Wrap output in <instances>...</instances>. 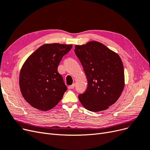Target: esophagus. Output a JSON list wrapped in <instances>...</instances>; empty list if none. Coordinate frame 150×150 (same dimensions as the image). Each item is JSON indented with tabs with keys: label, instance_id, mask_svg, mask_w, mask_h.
Wrapping results in <instances>:
<instances>
[{
	"label": "esophagus",
	"instance_id": "34e87169",
	"mask_svg": "<svg viewBox=\"0 0 150 150\" xmlns=\"http://www.w3.org/2000/svg\"><path fill=\"white\" fill-rule=\"evenodd\" d=\"M75 87V83H73L72 85L69 86V89H73Z\"/></svg>",
	"mask_w": 150,
	"mask_h": 150
}]
</instances>
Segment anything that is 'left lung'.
I'll list each match as a JSON object with an SVG mask.
<instances>
[{"label": "left lung", "instance_id": "left-lung-1", "mask_svg": "<svg viewBox=\"0 0 150 150\" xmlns=\"http://www.w3.org/2000/svg\"><path fill=\"white\" fill-rule=\"evenodd\" d=\"M75 48L88 81L86 91L79 95L80 103L93 112L108 108L119 98L125 86L123 65L120 56L96 41L76 45Z\"/></svg>", "mask_w": 150, "mask_h": 150}]
</instances>
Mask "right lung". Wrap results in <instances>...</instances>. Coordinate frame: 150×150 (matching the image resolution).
<instances>
[{"instance_id":"obj_1","label":"right lung","mask_w":150,"mask_h":150,"mask_svg":"<svg viewBox=\"0 0 150 150\" xmlns=\"http://www.w3.org/2000/svg\"><path fill=\"white\" fill-rule=\"evenodd\" d=\"M72 45L44 44L28 57L23 65L19 86L22 95L32 107L42 111L54 108L67 90L57 69Z\"/></svg>"}]
</instances>
